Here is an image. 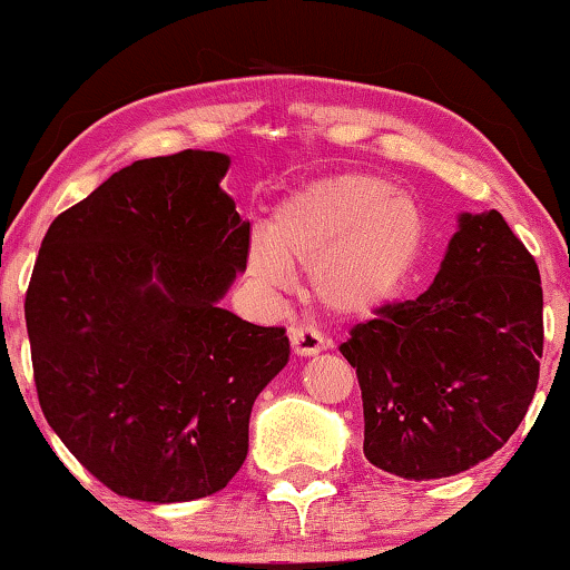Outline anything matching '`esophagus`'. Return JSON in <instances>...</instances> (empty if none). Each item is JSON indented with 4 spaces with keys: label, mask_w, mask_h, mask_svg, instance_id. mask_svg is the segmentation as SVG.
Returning a JSON list of instances; mask_svg holds the SVG:
<instances>
[{
    "label": "esophagus",
    "mask_w": 570,
    "mask_h": 570,
    "mask_svg": "<svg viewBox=\"0 0 570 570\" xmlns=\"http://www.w3.org/2000/svg\"><path fill=\"white\" fill-rule=\"evenodd\" d=\"M291 345H293L295 355L311 357V355H318L322 350L330 347V340H326L318 330H314V326H293Z\"/></svg>",
    "instance_id": "34e87169"
}]
</instances>
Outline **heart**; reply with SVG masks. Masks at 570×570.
<instances>
[{
	"mask_svg": "<svg viewBox=\"0 0 570 570\" xmlns=\"http://www.w3.org/2000/svg\"><path fill=\"white\" fill-rule=\"evenodd\" d=\"M428 217L407 191L371 174L316 178L287 194L269 230L246 248V277L264 293L311 267V293L337 316H371L404 291L423 259Z\"/></svg>",
	"mask_w": 570,
	"mask_h": 570,
	"instance_id": "obj_1",
	"label": "heart"
}]
</instances>
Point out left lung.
I'll use <instances>...</instances> for the list:
<instances>
[{
	"mask_svg": "<svg viewBox=\"0 0 570 570\" xmlns=\"http://www.w3.org/2000/svg\"><path fill=\"white\" fill-rule=\"evenodd\" d=\"M542 337L534 256L501 213H462L431 287L340 345L361 384L365 459L404 480L485 462L532 404Z\"/></svg>",
	"mask_w": 570,
	"mask_h": 570,
	"instance_id": "1",
	"label": "left lung"
}]
</instances>
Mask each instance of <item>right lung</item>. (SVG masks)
Segmentation results:
<instances>
[{
    "mask_svg": "<svg viewBox=\"0 0 570 570\" xmlns=\"http://www.w3.org/2000/svg\"><path fill=\"white\" fill-rule=\"evenodd\" d=\"M230 158L137 160L51 223L26 295L36 392L53 433L114 493L181 503L223 490L248 417L291 357L283 326L220 308L248 220Z\"/></svg>",
    "mask_w": 570,
    "mask_h": 570,
    "instance_id": "1",
    "label": "right lung"
}]
</instances>
